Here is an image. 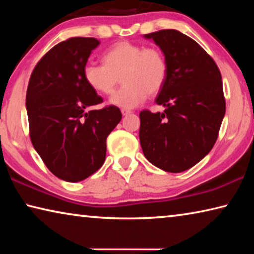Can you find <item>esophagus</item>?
<instances>
[{
    "mask_svg": "<svg viewBox=\"0 0 254 254\" xmlns=\"http://www.w3.org/2000/svg\"><path fill=\"white\" fill-rule=\"evenodd\" d=\"M121 113H122V115H124V117H126V115H128V114H131V111H128V110H121Z\"/></svg>",
    "mask_w": 254,
    "mask_h": 254,
    "instance_id": "esophagus-1",
    "label": "esophagus"
}]
</instances>
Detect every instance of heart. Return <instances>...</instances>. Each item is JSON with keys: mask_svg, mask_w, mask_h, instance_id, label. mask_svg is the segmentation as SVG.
<instances>
[{"mask_svg": "<svg viewBox=\"0 0 254 254\" xmlns=\"http://www.w3.org/2000/svg\"><path fill=\"white\" fill-rule=\"evenodd\" d=\"M103 64L87 63L83 76L89 87L102 95H110L120 77L123 86L111 96V105L131 110L156 95L166 84L168 64L160 50L153 47L120 41L103 54Z\"/></svg>", "mask_w": 254, "mask_h": 254, "instance_id": "b5f03b06", "label": "heart"}]
</instances>
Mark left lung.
Wrapping results in <instances>:
<instances>
[{"mask_svg": "<svg viewBox=\"0 0 254 254\" xmlns=\"http://www.w3.org/2000/svg\"><path fill=\"white\" fill-rule=\"evenodd\" d=\"M153 40L168 64L166 84L156 103L163 113H140V143L144 157L168 173H182L214 147L225 115L222 76L210 56L177 30H160Z\"/></svg>", "mask_w": 254, "mask_h": 254, "instance_id": "obj_1", "label": "left lung"}]
</instances>
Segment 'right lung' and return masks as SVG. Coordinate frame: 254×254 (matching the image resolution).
Masks as SVG:
<instances>
[{
    "mask_svg": "<svg viewBox=\"0 0 254 254\" xmlns=\"http://www.w3.org/2000/svg\"><path fill=\"white\" fill-rule=\"evenodd\" d=\"M98 45L94 38L60 42L41 58L29 80L25 106L31 142L47 168L65 182H81L101 168L106 137L122 119L113 105L89 110L103 101L83 76Z\"/></svg>",
    "mask_w": 254,
    "mask_h": 254,
    "instance_id": "1",
    "label": "right lung"
}]
</instances>
